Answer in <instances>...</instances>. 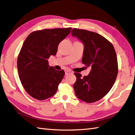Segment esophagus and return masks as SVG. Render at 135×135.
<instances>
[{"instance_id":"34e87169","label":"esophagus","mask_w":135,"mask_h":135,"mask_svg":"<svg viewBox=\"0 0 135 135\" xmlns=\"http://www.w3.org/2000/svg\"><path fill=\"white\" fill-rule=\"evenodd\" d=\"M65 75H68L69 73H71V71L70 70H68V69L65 70Z\"/></svg>"}]
</instances>
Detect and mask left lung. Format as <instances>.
Returning <instances> with one entry per match:
<instances>
[{"mask_svg":"<svg viewBox=\"0 0 135 135\" xmlns=\"http://www.w3.org/2000/svg\"><path fill=\"white\" fill-rule=\"evenodd\" d=\"M84 45L82 62L91 71L87 76L75 73L76 96L86 103L102 99L114 85L118 75L117 57L112 44L95 32L74 28L71 32Z\"/></svg>","mask_w":135,"mask_h":135,"instance_id":"8db88e82","label":"left lung"}]
</instances>
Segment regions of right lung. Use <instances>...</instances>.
<instances>
[{
    "label": "right lung",
    "mask_w": 135,
    "mask_h": 135,
    "mask_svg": "<svg viewBox=\"0 0 135 135\" xmlns=\"http://www.w3.org/2000/svg\"><path fill=\"white\" fill-rule=\"evenodd\" d=\"M71 30L67 28L35 31L24 41L17 58L18 73L24 89L35 99L45 100L56 94L65 72L49 66L48 59L56 55L59 44Z\"/></svg>",
    "instance_id": "right-lung-1"
}]
</instances>
